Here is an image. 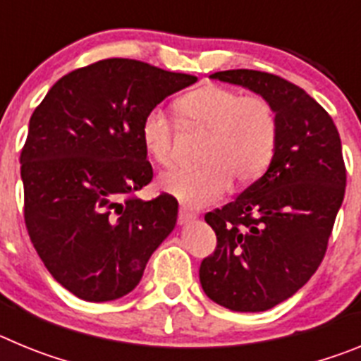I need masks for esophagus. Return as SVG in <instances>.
Masks as SVG:
<instances>
[{
	"label": "esophagus",
	"instance_id": "esophagus-1",
	"mask_svg": "<svg viewBox=\"0 0 361 361\" xmlns=\"http://www.w3.org/2000/svg\"><path fill=\"white\" fill-rule=\"evenodd\" d=\"M193 219H197V213L180 206V209H178V222H180V224H186V222H190V220Z\"/></svg>",
	"mask_w": 361,
	"mask_h": 361
}]
</instances>
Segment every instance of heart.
<instances>
[{
  "instance_id": "b5f03b06",
  "label": "heart",
  "mask_w": 361,
  "mask_h": 361,
  "mask_svg": "<svg viewBox=\"0 0 361 361\" xmlns=\"http://www.w3.org/2000/svg\"><path fill=\"white\" fill-rule=\"evenodd\" d=\"M175 114L180 128L208 133L197 168H173L161 186L191 208L216 202L235 183L257 180L275 157L279 117L262 95H244L226 86H202L178 99ZM141 141L161 166L175 159V124L161 108L142 117Z\"/></svg>"
}]
</instances>
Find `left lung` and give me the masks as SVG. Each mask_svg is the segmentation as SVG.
Returning a JSON list of instances; mask_svg holds the SVG:
<instances>
[{"label":"left lung","mask_w":361,"mask_h":361,"mask_svg":"<svg viewBox=\"0 0 361 361\" xmlns=\"http://www.w3.org/2000/svg\"><path fill=\"white\" fill-rule=\"evenodd\" d=\"M212 78L266 97L279 141L266 173L204 216L216 247L200 264V283L231 311H266L295 295L324 260L345 195L342 141L329 114L280 75L242 68Z\"/></svg>","instance_id":"8db88e82"}]
</instances>
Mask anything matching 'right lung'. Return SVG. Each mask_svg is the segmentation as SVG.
<instances>
[{
	"label": "right lung",
	"instance_id": "right-lung-1",
	"mask_svg": "<svg viewBox=\"0 0 361 361\" xmlns=\"http://www.w3.org/2000/svg\"><path fill=\"white\" fill-rule=\"evenodd\" d=\"M195 81L111 57L63 75L32 114L19 157L25 226L50 275L78 298L128 295L175 228L173 197H137L153 178L141 123Z\"/></svg>",
	"mask_w": 361,
	"mask_h": 361
}]
</instances>
